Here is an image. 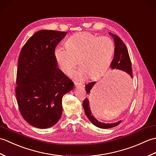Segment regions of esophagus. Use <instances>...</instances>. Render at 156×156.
I'll return each instance as SVG.
<instances>
[{
  "label": "esophagus",
  "instance_id": "obj_1",
  "mask_svg": "<svg viewBox=\"0 0 156 156\" xmlns=\"http://www.w3.org/2000/svg\"><path fill=\"white\" fill-rule=\"evenodd\" d=\"M74 85L76 86V87H84V85L83 84L79 83V82H74Z\"/></svg>",
  "mask_w": 156,
  "mask_h": 156
}]
</instances>
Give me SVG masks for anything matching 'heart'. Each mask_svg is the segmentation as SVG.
Returning a JSON list of instances; mask_svg holds the SVG:
<instances>
[{
  "instance_id": "obj_1",
  "label": "heart",
  "mask_w": 156,
  "mask_h": 156,
  "mask_svg": "<svg viewBox=\"0 0 156 156\" xmlns=\"http://www.w3.org/2000/svg\"><path fill=\"white\" fill-rule=\"evenodd\" d=\"M114 54L115 44L110 37L82 32L69 37L66 47H58L54 55L59 68L64 74L71 72L78 59L80 68L76 76L80 78L88 76L94 79L108 69Z\"/></svg>"
}]
</instances>
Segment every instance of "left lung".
I'll return each mask as SVG.
<instances>
[{
  "label": "left lung",
  "instance_id": "1",
  "mask_svg": "<svg viewBox=\"0 0 156 156\" xmlns=\"http://www.w3.org/2000/svg\"><path fill=\"white\" fill-rule=\"evenodd\" d=\"M110 35H112V37H114L115 44L114 58L111 62V68L112 69H118L122 71H125V72H127L128 74L130 75L131 77L132 78L133 77V72H132L131 68V62L127 47H126V45H125L123 41L121 40V39L119 37V36L115 34H112L111 33ZM95 82H91L90 83L86 85L85 90L87 91V94H88V95L90 94V90L92 88V87H94ZM83 108L84 109L85 114L87 115L88 119L90 120V121L92 124L99 128H112L118 125L121 122L120 121L117 122H115V123L105 124L104 122L98 121L97 119L92 116V115H91L90 105H89V101L87 98H86L84 99V101H83Z\"/></svg>",
  "mask_w": 156,
  "mask_h": 156
}]
</instances>
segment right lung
<instances>
[{
	"label": "right lung",
	"instance_id": "add662e5",
	"mask_svg": "<svg viewBox=\"0 0 156 156\" xmlns=\"http://www.w3.org/2000/svg\"><path fill=\"white\" fill-rule=\"evenodd\" d=\"M66 32L40 30L23 45L18 59L15 94L19 111L33 127L46 129L58 122L62 100L74 88L57 66L54 53Z\"/></svg>",
	"mask_w": 156,
	"mask_h": 156
}]
</instances>
